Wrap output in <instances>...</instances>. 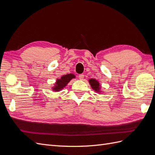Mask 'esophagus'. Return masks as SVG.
Here are the masks:
<instances>
[{"mask_svg": "<svg viewBox=\"0 0 155 155\" xmlns=\"http://www.w3.org/2000/svg\"><path fill=\"white\" fill-rule=\"evenodd\" d=\"M79 78L81 79V80H83V78H84V74H79Z\"/></svg>", "mask_w": 155, "mask_h": 155, "instance_id": "esophagus-1", "label": "esophagus"}]
</instances>
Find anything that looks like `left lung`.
<instances>
[{
  "mask_svg": "<svg viewBox=\"0 0 155 155\" xmlns=\"http://www.w3.org/2000/svg\"><path fill=\"white\" fill-rule=\"evenodd\" d=\"M88 81L90 83L91 87L93 88L94 91H95L96 92L100 91V84L97 81H96L94 79H89Z\"/></svg>",
  "mask_w": 155,
  "mask_h": 155,
  "instance_id": "left-lung-1",
  "label": "left lung"
}]
</instances>
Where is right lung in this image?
Instances as JSON below:
<instances>
[{
	"mask_svg": "<svg viewBox=\"0 0 155 155\" xmlns=\"http://www.w3.org/2000/svg\"><path fill=\"white\" fill-rule=\"evenodd\" d=\"M73 78H75V76L72 74H68L67 75H64V76H63L61 78V79H58L57 81H56L55 87L53 88V90L55 91H59L60 90H61Z\"/></svg>",
	"mask_w": 155,
	"mask_h": 155,
	"instance_id": "right-lung-1",
	"label": "right lung"
}]
</instances>
